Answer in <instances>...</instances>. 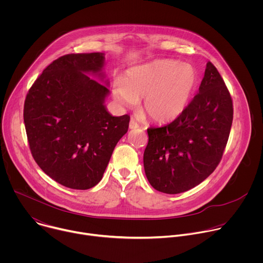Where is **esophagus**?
<instances>
[{"mask_svg":"<svg viewBox=\"0 0 263 263\" xmlns=\"http://www.w3.org/2000/svg\"><path fill=\"white\" fill-rule=\"evenodd\" d=\"M138 127H139V125L137 124V122H136L135 120L131 119V121H130V123H129V128H130V129H136V128H138Z\"/></svg>","mask_w":263,"mask_h":263,"instance_id":"34e87169","label":"esophagus"}]
</instances>
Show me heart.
Listing matches in <instances>:
<instances>
[{
    "instance_id": "b5f03b06",
    "label": "heart",
    "mask_w": 263,
    "mask_h": 263,
    "mask_svg": "<svg viewBox=\"0 0 263 263\" xmlns=\"http://www.w3.org/2000/svg\"><path fill=\"white\" fill-rule=\"evenodd\" d=\"M199 83V72L191 63L174 59H156L134 66L125 79L114 84L118 103L133 107L143 97L142 109L152 121L170 123L189 107Z\"/></svg>"
}]
</instances>
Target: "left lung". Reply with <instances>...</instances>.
I'll list each match as a JSON object with an SVG mask.
<instances>
[{
	"instance_id": "obj_1",
	"label": "left lung",
	"mask_w": 263,
	"mask_h": 263,
	"mask_svg": "<svg viewBox=\"0 0 263 263\" xmlns=\"http://www.w3.org/2000/svg\"><path fill=\"white\" fill-rule=\"evenodd\" d=\"M232 121L230 92L209 61L199 92L183 114L165 126L147 129L143 166L149 184L176 195L203 182L221 159Z\"/></svg>"
}]
</instances>
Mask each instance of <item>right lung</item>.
<instances>
[{
  "instance_id": "right-lung-1",
  "label": "right lung",
  "mask_w": 263,
  "mask_h": 263,
  "mask_svg": "<svg viewBox=\"0 0 263 263\" xmlns=\"http://www.w3.org/2000/svg\"><path fill=\"white\" fill-rule=\"evenodd\" d=\"M104 65V53L64 55L45 68L26 97L24 122L32 156L68 189L96 186L128 131L130 117H114L106 108L110 90Z\"/></svg>"
}]
</instances>
